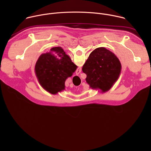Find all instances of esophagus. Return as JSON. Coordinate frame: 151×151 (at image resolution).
I'll list each match as a JSON object with an SVG mask.
<instances>
[{
    "instance_id": "34e87169",
    "label": "esophagus",
    "mask_w": 151,
    "mask_h": 151,
    "mask_svg": "<svg viewBox=\"0 0 151 151\" xmlns=\"http://www.w3.org/2000/svg\"><path fill=\"white\" fill-rule=\"evenodd\" d=\"M79 72H80V71H81V70H79Z\"/></svg>"
}]
</instances>
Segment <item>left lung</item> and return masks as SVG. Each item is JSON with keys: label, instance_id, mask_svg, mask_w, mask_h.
<instances>
[{"label": "left lung", "instance_id": "8db88e82", "mask_svg": "<svg viewBox=\"0 0 151 151\" xmlns=\"http://www.w3.org/2000/svg\"><path fill=\"white\" fill-rule=\"evenodd\" d=\"M82 69L87 75L85 80L90 88L105 93L118 79L121 64L114 53L104 47H99L91 52Z\"/></svg>", "mask_w": 151, "mask_h": 151}]
</instances>
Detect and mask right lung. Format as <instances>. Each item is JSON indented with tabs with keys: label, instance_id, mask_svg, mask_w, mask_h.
Segmentation results:
<instances>
[{
	"label": "right lung",
	"instance_id": "obj_1",
	"mask_svg": "<svg viewBox=\"0 0 151 151\" xmlns=\"http://www.w3.org/2000/svg\"><path fill=\"white\" fill-rule=\"evenodd\" d=\"M77 69L63 49L52 48L50 52L41 54L36 63L35 74L41 87L52 94L65 89V81Z\"/></svg>",
	"mask_w": 151,
	"mask_h": 151
}]
</instances>
